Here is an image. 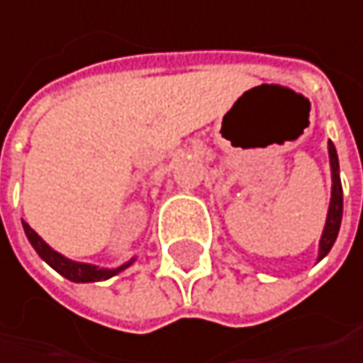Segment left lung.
Wrapping results in <instances>:
<instances>
[{
	"label": "left lung",
	"mask_w": 363,
	"mask_h": 363,
	"mask_svg": "<svg viewBox=\"0 0 363 363\" xmlns=\"http://www.w3.org/2000/svg\"><path fill=\"white\" fill-rule=\"evenodd\" d=\"M328 154H330V171H332V196H330V207H328V218L325 226L319 240V257L316 263L323 261L332 246L336 244L338 231H340V222H342V184H340V164H338V154L334 143H328Z\"/></svg>",
	"instance_id": "obj_1"
}]
</instances>
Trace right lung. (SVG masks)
Segmentation results:
<instances>
[{"instance_id": "right-lung-1", "label": "right lung", "mask_w": 363, "mask_h": 363, "mask_svg": "<svg viewBox=\"0 0 363 363\" xmlns=\"http://www.w3.org/2000/svg\"><path fill=\"white\" fill-rule=\"evenodd\" d=\"M23 231L31 244V248L38 252V257L51 265L57 274H62L64 278H68L70 282H102V280H108L117 274H121L123 269H128L137 259H130L128 263H121L117 267H100V265H94V263H83V261H72L68 257H64L62 252L53 250L47 242H44L27 222H23Z\"/></svg>"}]
</instances>
